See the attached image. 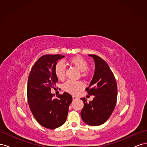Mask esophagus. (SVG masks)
<instances>
[{"mask_svg":"<svg viewBox=\"0 0 147 147\" xmlns=\"http://www.w3.org/2000/svg\"><path fill=\"white\" fill-rule=\"evenodd\" d=\"M78 98H77V97H76V96H72V99H73V100H76V99H77Z\"/></svg>","mask_w":147,"mask_h":147,"instance_id":"obj_1","label":"esophagus"}]
</instances>
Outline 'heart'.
Listing matches in <instances>:
<instances>
[{
  "instance_id": "heart-1",
  "label": "heart",
  "mask_w": 147,
  "mask_h": 147,
  "mask_svg": "<svg viewBox=\"0 0 147 147\" xmlns=\"http://www.w3.org/2000/svg\"><path fill=\"white\" fill-rule=\"evenodd\" d=\"M69 63L75 67L80 71H81V76L86 78L89 76L88 63L83 57L80 56H74L69 60ZM65 66L62 62H58L55 67V74L57 79L63 80L65 78ZM63 89L65 91L75 94L78 91L82 90L84 88L83 83L80 81H72L67 80L63 84Z\"/></svg>"
}]
</instances>
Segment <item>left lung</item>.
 <instances>
[{"instance_id":"left-lung-1","label":"left lung","mask_w":147,"mask_h":147,"mask_svg":"<svg viewBox=\"0 0 147 147\" xmlns=\"http://www.w3.org/2000/svg\"><path fill=\"white\" fill-rule=\"evenodd\" d=\"M89 56L95 61V71L86 90L94 97L89 102L84 97L81 98L84 102L81 117L89 125L99 126L110 118L116 106L117 84L112 71L103 59L94 55Z\"/></svg>"}]
</instances>
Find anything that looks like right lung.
<instances>
[{
	"instance_id": "obj_1",
	"label": "right lung",
	"mask_w": 147,
	"mask_h": 147,
	"mask_svg": "<svg viewBox=\"0 0 147 147\" xmlns=\"http://www.w3.org/2000/svg\"><path fill=\"white\" fill-rule=\"evenodd\" d=\"M64 56L45 55L35 62L30 72L27 88L28 100L31 112L37 122L48 129H53L65 122L69 107L72 97L68 92L53 98L51 89L55 88L58 79L55 67Z\"/></svg>"
}]
</instances>
